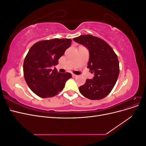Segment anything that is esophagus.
<instances>
[{"label":"esophagus","mask_w":146,"mask_h":146,"mask_svg":"<svg viewBox=\"0 0 146 146\" xmlns=\"http://www.w3.org/2000/svg\"><path fill=\"white\" fill-rule=\"evenodd\" d=\"M72 77H74V78H76V77H78V76H77V75H75V74H72Z\"/></svg>","instance_id":"34e87169"}]
</instances>
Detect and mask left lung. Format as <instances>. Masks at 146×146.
I'll return each mask as SVG.
<instances>
[{"label": "left lung", "mask_w": 146, "mask_h": 146, "mask_svg": "<svg viewBox=\"0 0 146 146\" xmlns=\"http://www.w3.org/2000/svg\"><path fill=\"white\" fill-rule=\"evenodd\" d=\"M74 41L85 46L89 50L87 68L94 76L87 79L78 88L80 93L91 100H100L109 94L115 85L119 74L117 56L108 43L90 35H80Z\"/></svg>", "instance_id": "1"}]
</instances>
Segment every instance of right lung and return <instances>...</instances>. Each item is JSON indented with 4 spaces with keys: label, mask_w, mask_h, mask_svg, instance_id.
<instances>
[{
    "label": "right lung",
    "mask_w": 146,
    "mask_h": 146,
    "mask_svg": "<svg viewBox=\"0 0 146 146\" xmlns=\"http://www.w3.org/2000/svg\"><path fill=\"white\" fill-rule=\"evenodd\" d=\"M70 39H53L33 44L26 55L23 65L24 76L30 89L42 98H52L63 90L72 77L69 72L60 73L55 68L65 50L71 45Z\"/></svg>",
    "instance_id": "add662e5"
}]
</instances>
